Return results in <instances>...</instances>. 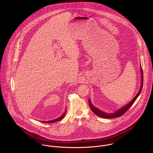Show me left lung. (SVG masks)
I'll return each mask as SVG.
<instances>
[{
    "label": "left lung",
    "mask_w": 153,
    "mask_h": 153,
    "mask_svg": "<svg viewBox=\"0 0 153 153\" xmlns=\"http://www.w3.org/2000/svg\"><path fill=\"white\" fill-rule=\"evenodd\" d=\"M141 87L140 89L138 92V94L136 95V96L134 97V98L130 102H129L127 105H125L124 107H122L121 108H120V109H118V111H117L115 112H114V113H111V114H107L101 110H100L97 108H95L94 106H93L92 105V104L91 103V101L90 100H89V107L90 108L92 109V111L94 112V114H95L97 115H98V117H102V118H117V117H121L124 114H125L127 110L128 109H130V108L131 107V106L132 105V104H134V102H135V101L137 100V98H138V97L139 96V95L141 93V91L142 90V88H143V69H142V68H141Z\"/></svg>",
    "instance_id": "left-lung-1"
}]
</instances>
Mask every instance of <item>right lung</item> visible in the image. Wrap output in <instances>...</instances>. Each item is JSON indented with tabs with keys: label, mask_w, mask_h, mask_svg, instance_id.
<instances>
[{
	"label": "right lung",
	"mask_w": 153,
	"mask_h": 153,
	"mask_svg": "<svg viewBox=\"0 0 153 153\" xmlns=\"http://www.w3.org/2000/svg\"><path fill=\"white\" fill-rule=\"evenodd\" d=\"M66 114V110L64 112V113L59 118L55 119V120H51V121H42V123H55V122H56V121H61V120H62L65 116Z\"/></svg>",
	"instance_id": "obj_1"
}]
</instances>
